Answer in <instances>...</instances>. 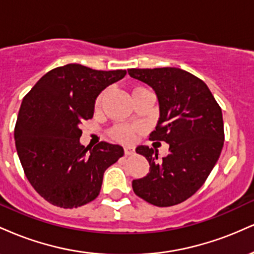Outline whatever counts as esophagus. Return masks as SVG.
Segmentation results:
<instances>
[{
  "label": "esophagus",
  "mask_w": 254,
  "mask_h": 254,
  "mask_svg": "<svg viewBox=\"0 0 254 254\" xmlns=\"http://www.w3.org/2000/svg\"><path fill=\"white\" fill-rule=\"evenodd\" d=\"M124 153H125V155H132V154L135 153V150H133V148H131V147H125Z\"/></svg>",
  "instance_id": "esophagus-1"
}]
</instances>
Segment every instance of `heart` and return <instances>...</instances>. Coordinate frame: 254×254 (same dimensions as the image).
Here are the masks:
<instances>
[{
	"instance_id": "1",
	"label": "heart",
	"mask_w": 254,
	"mask_h": 254,
	"mask_svg": "<svg viewBox=\"0 0 254 254\" xmlns=\"http://www.w3.org/2000/svg\"><path fill=\"white\" fill-rule=\"evenodd\" d=\"M104 94H100L95 101V106L99 107L101 105V100H103ZM112 135L116 137V138L119 139L122 142H127V143H130L135 139L136 136V127H130V125H119V127H115L112 130Z\"/></svg>"
}]
</instances>
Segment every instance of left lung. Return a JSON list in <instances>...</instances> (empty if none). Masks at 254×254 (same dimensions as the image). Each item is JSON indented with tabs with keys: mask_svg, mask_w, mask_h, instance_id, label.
Here are the masks:
<instances>
[{
	"mask_svg": "<svg viewBox=\"0 0 254 254\" xmlns=\"http://www.w3.org/2000/svg\"><path fill=\"white\" fill-rule=\"evenodd\" d=\"M135 80L155 90L160 118L150 141L170 144L168 155L139 145L149 173L132 180L133 192L156 206L176 205L199 190L223 147L222 111L200 78L179 68L129 69Z\"/></svg>",
	"mask_w": 254,
	"mask_h": 254,
	"instance_id": "left-lung-1",
	"label": "left lung"
}]
</instances>
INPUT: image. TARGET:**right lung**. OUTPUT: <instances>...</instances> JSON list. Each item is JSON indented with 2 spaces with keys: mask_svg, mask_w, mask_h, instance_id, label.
Returning a JSON list of instances; mask_svg holds the SVG:
<instances>
[{
  "mask_svg": "<svg viewBox=\"0 0 254 254\" xmlns=\"http://www.w3.org/2000/svg\"><path fill=\"white\" fill-rule=\"evenodd\" d=\"M125 70H94L66 64L46 72L26 94L14 138L26 178L44 199L64 209L98 197L105 171L124 155L123 147L80 143V125L93 118L98 95Z\"/></svg>",
  "mask_w": 254,
  "mask_h": 254,
  "instance_id": "obj_1",
  "label": "right lung"
}]
</instances>
